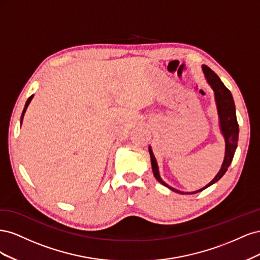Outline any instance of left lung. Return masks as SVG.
Returning a JSON list of instances; mask_svg holds the SVG:
<instances>
[{"label": "left lung", "mask_w": 260, "mask_h": 260, "mask_svg": "<svg viewBox=\"0 0 260 260\" xmlns=\"http://www.w3.org/2000/svg\"><path fill=\"white\" fill-rule=\"evenodd\" d=\"M203 72L205 74L206 79L208 83L211 85L212 90L215 92V98L217 102V108H218V114H219V119H220V128H221L222 135L225 140V156H224V160L222 164V167L220 169V171L217 174V176L214 178V180L209 182L205 187L201 188V190L192 192V193H183L180 192L176 188L170 187L168 184H166L161 180L159 177V172H158V167H157V162L155 157L153 155V152L151 147H148L149 155H151V161H152V169H153V174L154 177L157 179L158 182L164 184L165 186L169 187L170 190L175 191L180 194H195L199 193L203 190H205L206 187L210 186L211 184L216 183L218 180L221 179V177L225 174V171L229 168L230 164L233 159V156L235 153V149H237L238 146V140H239V123L237 120V115H235V105H234V101L232 98V94L229 91V89L225 88V85L222 83V81L220 80V78L212 72V70L206 66L203 65Z\"/></svg>", "instance_id": "1"}]
</instances>
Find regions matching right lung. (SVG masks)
<instances>
[{
  "label": "right lung",
  "mask_w": 260,
  "mask_h": 260,
  "mask_svg": "<svg viewBox=\"0 0 260 260\" xmlns=\"http://www.w3.org/2000/svg\"><path fill=\"white\" fill-rule=\"evenodd\" d=\"M32 100V95H31L28 100H27V102H26V105H25V108H23V112H22V115H21V121H22V118H23V114H25V112H26V109H27V107H28V105H29V103H30V101Z\"/></svg>",
  "instance_id": "add662e5"
}]
</instances>
